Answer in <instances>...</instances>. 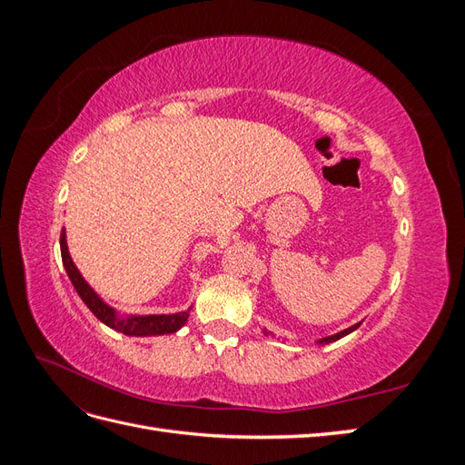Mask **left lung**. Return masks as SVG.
Listing matches in <instances>:
<instances>
[{
  "label": "left lung",
  "mask_w": 465,
  "mask_h": 465,
  "mask_svg": "<svg viewBox=\"0 0 465 465\" xmlns=\"http://www.w3.org/2000/svg\"><path fill=\"white\" fill-rule=\"evenodd\" d=\"M362 322H359V323H355V326H351V328H347V330H343V331H337V333H333V335H328V337H322V340H318L316 343H320V345H328V343H333V341H337V340H341V337H345V335H349L351 331H355L359 326H361Z\"/></svg>",
  "instance_id": "1"
}]
</instances>
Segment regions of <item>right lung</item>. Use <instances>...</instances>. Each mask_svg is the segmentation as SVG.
Returning a JSON list of instances; mask_svg holds the SVG:
<instances>
[{
	"label": "right lung",
	"instance_id": "right-lung-1",
	"mask_svg": "<svg viewBox=\"0 0 465 465\" xmlns=\"http://www.w3.org/2000/svg\"><path fill=\"white\" fill-rule=\"evenodd\" d=\"M60 248H62V262L67 272V277L72 279V283L81 297V301L87 304L89 311L106 323L108 328L122 331L124 335H135V337H149V335H164V333H174L178 331L184 323L188 322L190 311L184 312H176V314H149V316H120L114 308L108 306L94 289L87 283L83 275L79 273L77 265L74 263L72 256H69L67 250V241H65V229H62L60 234Z\"/></svg>",
	"mask_w": 465,
	"mask_h": 465
}]
</instances>
